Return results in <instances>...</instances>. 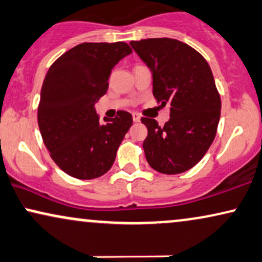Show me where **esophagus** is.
Returning a JSON list of instances; mask_svg holds the SVG:
<instances>
[{"instance_id":"1","label":"esophagus","mask_w":262,"mask_h":262,"mask_svg":"<svg viewBox=\"0 0 262 262\" xmlns=\"http://www.w3.org/2000/svg\"><path fill=\"white\" fill-rule=\"evenodd\" d=\"M132 119H134L135 123H139V121H141V117H139V115L136 114V113L132 114Z\"/></svg>"}]
</instances>
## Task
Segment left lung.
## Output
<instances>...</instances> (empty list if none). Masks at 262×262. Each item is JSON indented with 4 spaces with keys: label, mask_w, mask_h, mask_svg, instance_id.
I'll use <instances>...</instances> for the list:
<instances>
[{
    "label": "left lung",
    "mask_w": 262,
    "mask_h": 262,
    "mask_svg": "<svg viewBox=\"0 0 262 262\" xmlns=\"http://www.w3.org/2000/svg\"><path fill=\"white\" fill-rule=\"evenodd\" d=\"M152 74V95L169 104V120L160 127L142 118L148 128L145 159L155 171L178 174L193 167L208 150L218 128L222 102L212 71L201 54L172 38L130 43Z\"/></svg>",
    "instance_id": "8db88e82"
}]
</instances>
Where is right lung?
I'll return each mask as SVG.
<instances>
[{
  "instance_id": "1",
  "label": "right lung",
  "mask_w": 262,
  "mask_h": 262,
  "mask_svg": "<svg viewBox=\"0 0 262 262\" xmlns=\"http://www.w3.org/2000/svg\"><path fill=\"white\" fill-rule=\"evenodd\" d=\"M131 53L124 42L81 43L61 55L46 74L38 126L54 162L71 177L98 178L113 165L132 115L120 111L102 123L95 104L107 93L115 64Z\"/></svg>"
}]
</instances>
